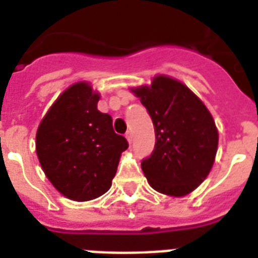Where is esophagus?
I'll list each match as a JSON object with an SVG mask.
<instances>
[{
    "label": "esophagus",
    "instance_id": "obj_1",
    "mask_svg": "<svg viewBox=\"0 0 258 258\" xmlns=\"http://www.w3.org/2000/svg\"><path fill=\"white\" fill-rule=\"evenodd\" d=\"M125 138H127V141H128L130 144L133 142V134H131V131H127V133H125Z\"/></svg>",
    "mask_w": 258,
    "mask_h": 258
}]
</instances>
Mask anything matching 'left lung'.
<instances>
[{
  "label": "left lung",
  "instance_id": "8db88e82",
  "mask_svg": "<svg viewBox=\"0 0 258 258\" xmlns=\"http://www.w3.org/2000/svg\"><path fill=\"white\" fill-rule=\"evenodd\" d=\"M134 92L156 135L153 151L141 162L148 182L160 194H189L209 175L216 157L218 131L210 112L186 85L164 76Z\"/></svg>",
  "mask_w": 258,
  "mask_h": 258
}]
</instances>
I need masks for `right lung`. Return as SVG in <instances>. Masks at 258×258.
<instances>
[{"instance_id":"right-lung-1","label":"right lung","mask_w":258,"mask_h":258,"mask_svg":"<svg viewBox=\"0 0 258 258\" xmlns=\"http://www.w3.org/2000/svg\"><path fill=\"white\" fill-rule=\"evenodd\" d=\"M99 95L87 83L69 87L37 130L36 151L48 179L72 200L95 199L116 175L121 152L128 148L113 130L110 114L96 107Z\"/></svg>"}]
</instances>
